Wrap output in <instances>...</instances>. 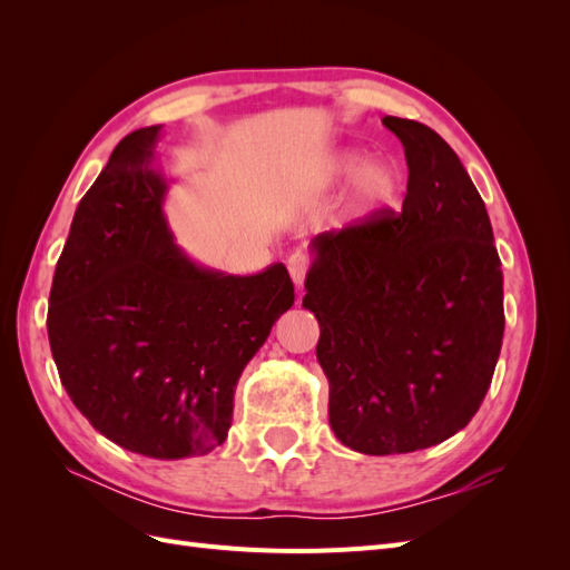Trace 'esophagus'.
Listing matches in <instances>:
<instances>
[{
  "instance_id": "obj_1",
  "label": "esophagus",
  "mask_w": 570,
  "mask_h": 570,
  "mask_svg": "<svg viewBox=\"0 0 570 570\" xmlns=\"http://www.w3.org/2000/svg\"><path fill=\"white\" fill-rule=\"evenodd\" d=\"M287 271H289L292 283L302 287V283H304V278H306V271H308V256L302 254V252L289 254V258H287Z\"/></svg>"
}]
</instances>
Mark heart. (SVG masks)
<instances>
[{
  "instance_id": "heart-1",
  "label": "heart",
  "mask_w": 570,
  "mask_h": 570,
  "mask_svg": "<svg viewBox=\"0 0 570 570\" xmlns=\"http://www.w3.org/2000/svg\"><path fill=\"white\" fill-rule=\"evenodd\" d=\"M321 183L335 185L352 178L347 197V216L366 218L390 206L402 189V174L396 164L377 159L366 161V151L337 149L321 166Z\"/></svg>"
}]
</instances>
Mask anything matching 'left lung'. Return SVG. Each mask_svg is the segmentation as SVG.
<instances>
[{
  "label": "left lung",
  "instance_id": "obj_1",
  "mask_svg": "<svg viewBox=\"0 0 570 570\" xmlns=\"http://www.w3.org/2000/svg\"><path fill=\"white\" fill-rule=\"evenodd\" d=\"M383 126L404 145L402 214L314 237L304 281L331 428L371 456L469 425L504 337L502 262L471 176L433 128L396 116Z\"/></svg>",
  "mask_w": 570,
  "mask_h": 570
}]
</instances>
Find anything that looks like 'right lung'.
Instances as JSON below:
<instances>
[{
  "label": "right lung",
  "instance_id": "obj_1",
  "mask_svg": "<svg viewBox=\"0 0 570 570\" xmlns=\"http://www.w3.org/2000/svg\"><path fill=\"white\" fill-rule=\"evenodd\" d=\"M164 126L132 130L80 199L49 292L61 385L95 430L151 459L214 452L233 394L295 304L285 264L233 275L187 256L164 212Z\"/></svg>",
  "mask_w": 570,
  "mask_h": 570
}]
</instances>
